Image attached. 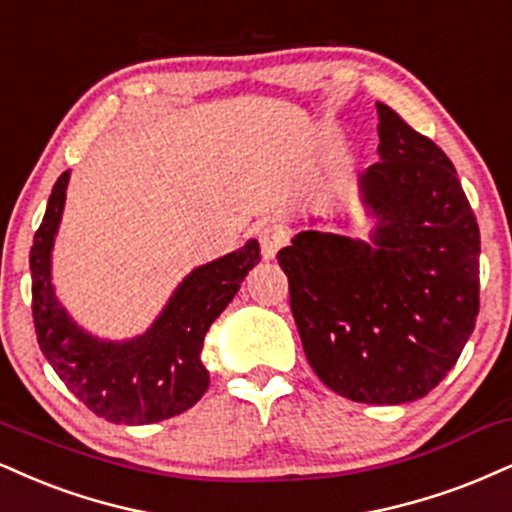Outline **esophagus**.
<instances>
[{
    "mask_svg": "<svg viewBox=\"0 0 512 512\" xmlns=\"http://www.w3.org/2000/svg\"><path fill=\"white\" fill-rule=\"evenodd\" d=\"M257 240H260L262 257L264 260H274L276 252H279L283 245H286V233H283L279 226H257Z\"/></svg>",
    "mask_w": 512,
    "mask_h": 512,
    "instance_id": "1",
    "label": "esophagus"
}]
</instances>
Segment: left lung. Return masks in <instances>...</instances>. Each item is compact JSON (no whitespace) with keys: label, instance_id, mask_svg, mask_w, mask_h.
Instances as JSON below:
<instances>
[{"label":"left lung","instance_id":"1","mask_svg":"<svg viewBox=\"0 0 512 512\" xmlns=\"http://www.w3.org/2000/svg\"><path fill=\"white\" fill-rule=\"evenodd\" d=\"M360 174L372 238L300 231L279 264L307 362L338 396L400 405L439 386L479 315V226L451 159L377 102Z\"/></svg>","mask_w":512,"mask_h":512}]
</instances>
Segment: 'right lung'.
<instances>
[{
  "label": "right lung",
  "mask_w": 512,
  "mask_h": 512,
  "mask_svg": "<svg viewBox=\"0 0 512 512\" xmlns=\"http://www.w3.org/2000/svg\"><path fill=\"white\" fill-rule=\"evenodd\" d=\"M69 176L71 171H64L54 183L30 248L33 322L42 355L66 389L104 420L152 424L181 415L205 396L209 372L200 357L205 334L260 262V243L248 240L240 250L193 269L143 336L102 341L73 322L52 286V245Z\"/></svg>",
  "instance_id": "right-lung-1"
}]
</instances>
